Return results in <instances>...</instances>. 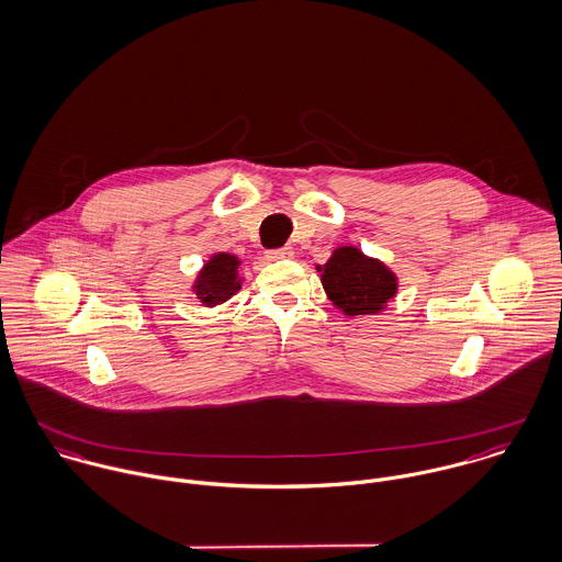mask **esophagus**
Returning <instances> with one entry per match:
<instances>
[{
	"mask_svg": "<svg viewBox=\"0 0 562 562\" xmlns=\"http://www.w3.org/2000/svg\"><path fill=\"white\" fill-rule=\"evenodd\" d=\"M293 247H280V249H273L267 254L269 260H291L293 258Z\"/></svg>",
	"mask_w": 562,
	"mask_h": 562,
	"instance_id": "34e87169",
	"label": "esophagus"
}]
</instances>
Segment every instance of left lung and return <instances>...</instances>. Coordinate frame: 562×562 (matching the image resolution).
Returning <instances> with one entry per match:
<instances>
[{
	"label": "left lung",
	"instance_id": "1",
	"mask_svg": "<svg viewBox=\"0 0 562 562\" xmlns=\"http://www.w3.org/2000/svg\"><path fill=\"white\" fill-rule=\"evenodd\" d=\"M317 271L328 300L349 319L382 313L400 289L395 271L356 245H338Z\"/></svg>",
	"mask_w": 562,
	"mask_h": 562
}]
</instances>
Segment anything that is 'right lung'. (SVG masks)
I'll return each instance as SVG.
<instances>
[{
  "label": "right lung",
  "mask_w": 562,
  "mask_h": 562,
  "mask_svg": "<svg viewBox=\"0 0 562 562\" xmlns=\"http://www.w3.org/2000/svg\"><path fill=\"white\" fill-rule=\"evenodd\" d=\"M240 286H243L240 258L227 251H217L198 271L191 284V293L206 308H215V306H222L232 295H236Z\"/></svg>",
  "instance_id": "1"
}]
</instances>
